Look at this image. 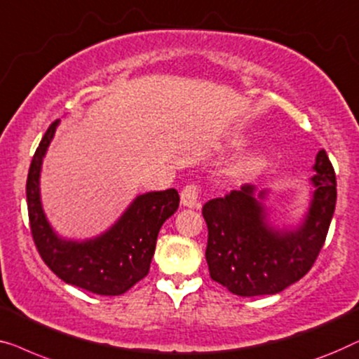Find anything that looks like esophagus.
<instances>
[{"instance_id":"34e87169","label":"esophagus","mask_w":359,"mask_h":359,"mask_svg":"<svg viewBox=\"0 0 359 359\" xmlns=\"http://www.w3.org/2000/svg\"><path fill=\"white\" fill-rule=\"evenodd\" d=\"M200 190L196 185H187L184 190L180 191V201L187 208H200Z\"/></svg>"}]
</instances>
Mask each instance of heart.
<instances>
[{"mask_svg": "<svg viewBox=\"0 0 359 359\" xmlns=\"http://www.w3.org/2000/svg\"><path fill=\"white\" fill-rule=\"evenodd\" d=\"M266 165V156L264 153H250L241 156L229 165L228 174L231 179L237 182H244L254 179L259 175Z\"/></svg>", "mask_w": 359, "mask_h": 359, "instance_id": "obj_1", "label": "heart"}]
</instances>
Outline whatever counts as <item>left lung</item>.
I'll return each mask as SVG.
<instances>
[{
    "label": "left lung",
    "mask_w": 359,
    "mask_h": 359,
    "mask_svg": "<svg viewBox=\"0 0 359 359\" xmlns=\"http://www.w3.org/2000/svg\"><path fill=\"white\" fill-rule=\"evenodd\" d=\"M312 169L309 208L294 228L271 224L264 205L269 190L259 191L250 184L203 205L211 280L249 297L276 294L311 270L337 203L335 172L324 149L317 153Z\"/></svg>",
    "instance_id": "obj_1"
}]
</instances>
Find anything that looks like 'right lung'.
I'll list each match as a JSON object with an SVG mask.
<instances>
[{
	"instance_id": "add662e5",
	"label": "right lung",
	"mask_w": 359,
	"mask_h": 359,
	"mask_svg": "<svg viewBox=\"0 0 359 359\" xmlns=\"http://www.w3.org/2000/svg\"><path fill=\"white\" fill-rule=\"evenodd\" d=\"M58 123L55 120L45 131L27 175V210L35 247L48 269L68 285L100 296L123 294L148 275L159 229L177 211L179 194L169 189L138 195L107 231L90 239L58 236L40 200V170Z\"/></svg>"
}]
</instances>
